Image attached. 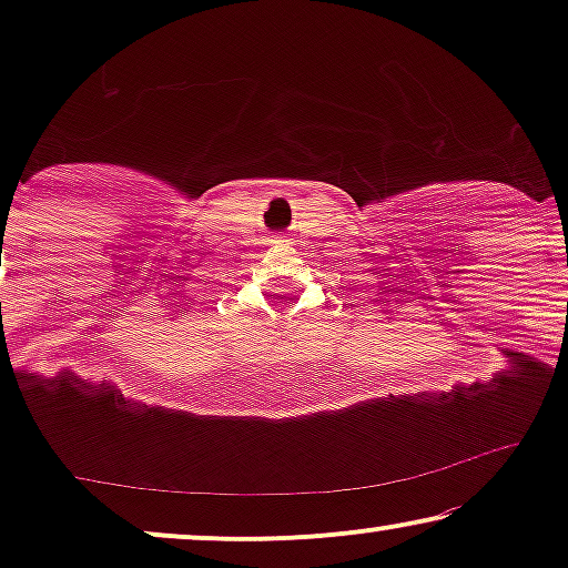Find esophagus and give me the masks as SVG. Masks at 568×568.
Returning a JSON list of instances; mask_svg holds the SVG:
<instances>
[{
  "label": "esophagus",
  "mask_w": 568,
  "mask_h": 568,
  "mask_svg": "<svg viewBox=\"0 0 568 568\" xmlns=\"http://www.w3.org/2000/svg\"><path fill=\"white\" fill-rule=\"evenodd\" d=\"M271 243H284V240H271Z\"/></svg>",
  "instance_id": "34e87169"
}]
</instances>
